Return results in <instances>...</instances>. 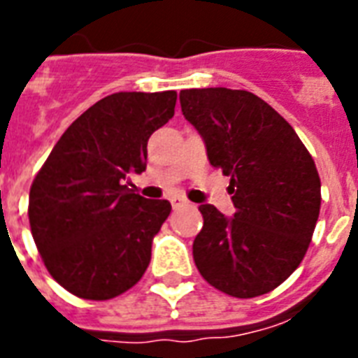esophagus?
<instances>
[{"label":"esophagus","instance_id":"esophagus-1","mask_svg":"<svg viewBox=\"0 0 358 358\" xmlns=\"http://www.w3.org/2000/svg\"><path fill=\"white\" fill-rule=\"evenodd\" d=\"M171 204H173L174 210H178V208L189 206V201H187V199H184V196L174 195V196H171Z\"/></svg>","mask_w":358,"mask_h":358}]
</instances>
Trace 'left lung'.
I'll use <instances>...</instances> for the list:
<instances>
[{"instance_id": "1", "label": "left lung", "mask_w": 358, "mask_h": 358, "mask_svg": "<svg viewBox=\"0 0 358 358\" xmlns=\"http://www.w3.org/2000/svg\"><path fill=\"white\" fill-rule=\"evenodd\" d=\"M182 113L201 134L208 159L230 176L234 217L201 204L196 269L224 294L271 292L299 267L322 206L316 163L294 128L262 98L224 87L180 92Z\"/></svg>"}]
</instances>
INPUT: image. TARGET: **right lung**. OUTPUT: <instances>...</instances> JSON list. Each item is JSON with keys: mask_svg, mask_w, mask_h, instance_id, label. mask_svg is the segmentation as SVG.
<instances>
[{"mask_svg": "<svg viewBox=\"0 0 358 358\" xmlns=\"http://www.w3.org/2000/svg\"><path fill=\"white\" fill-rule=\"evenodd\" d=\"M176 92H115L70 124L29 191L42 262L81 299L108 301L139 282L171 213L128 187L146 169L150 135L173 119Z\"/></svg>", "mask_w": 358, "mask_h": 358, "instance_id": "right-lung-1", "label": "right lung"}]
</instances>
